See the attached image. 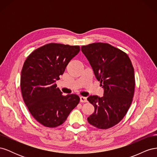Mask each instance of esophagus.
<instances>
[{
	"label": "esophagus",
	"instance_id": "esophagus-1",
	"mask_svg": "<svg viewBox=\"0 0 157 157\" xmlns=\"http://www.w3.org/2000/svg\"><path fill=\"white\" fill-rule=\"evenodd\" d=\"M80 102L82 103H86L87 101V99L86 97H83V96H80Z\"/></svg>",
	"mask_w": 157,
	"mask_h": 157
}]
</instances>
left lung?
Here are the masks:
<instances>
[{"label":"left lung","mask_w":157,"mask_h":157,"mask_svg":"<svg viewBox=\"0 0 157 157\" xmlns=\"http://www.w3.org/2000/svg\"><path fill=\"white\" fill-rule=\"evenodd\" d=\"M103 88V96H90L94 106L88 117L90 124L107 129L119 122L130 108L135 88L134 69L128 55L109 44L96 42L81 47Z\"/></svg>","instance_id":"obj_1"}]
</instances>
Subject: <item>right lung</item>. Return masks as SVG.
Returning <instances> with one entry per match:
<instances>
[{
	"mask_svg": "<svg viewBox=\"0 0 157 157\" xmlns=\"http://www.w3.org/2000/svg\"><path fill=\"white\" fill-rule=\"evenodd\" d=\"M79 51L78 46L50 43L33 52L23 64V99L32 116L44 126L62 124L80 101L76 94L62 96L56 84Z\"/></svg>",
	"mask_w": 157,
	"mask_h": 157,
	"instance_id": "add662e5",
	"label": "right lung"
}]
</instances>
